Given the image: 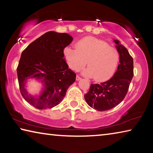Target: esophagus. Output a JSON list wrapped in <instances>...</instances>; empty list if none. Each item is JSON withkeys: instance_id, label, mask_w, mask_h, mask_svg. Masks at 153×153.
<instances>
[{"instance_id": "34e87169", "label": "esophagus", "mask_w": 153, "mask_h": 153, "mask_svg": "<svg viewBox=\"0 0 153 153\" xmlns=\"http://www.w3.org/2000/svg\"><path fill=\"white\" fill-rule=\"evenodd\" d=\"M81 79H82V78H81V77H80L79 76H76V80H77V81H79V80H80Z\"/></svg>"}]
</instances>
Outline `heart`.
<instances>
[{"label":"heart","instance_id":"heart-1","mask_svg":"<svg viewBox=\"0 0 153 153\" xmlns=\"http://www.w3.org/2000/svg\"><path fill=\"white\" fill-rule=\"evenodd\" d=\"M64 56L72 70L78 71L86 65L85 76L94 77L96 81L103 82L115 73L120 55L115 48L105 41L94 37H86L76 43V48H65Z\"/></svg>","mask_w":153,"mask_h":153}]
</instances>
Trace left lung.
<instances>
[{
    "instance_id": "1",
    "label": "left lung",
    "mask_w": 153,
    "mask_h": 153,
    "mask_svg": "<svg viewBox=\"0 0 153 153\" xmlns=\"http://www.w3.org/2000/svg\"><path fill=\"white\" fill-rule=\"evenodd\" d=\"M120 55V65L111 78L100 84H91L84 95L87 104L99 111L109 110L120 104L128 92L134 76L133 59L128 51L118 40H114Z\"/></svg>"
}]
</instances>
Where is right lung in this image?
Returning a JSON list of instances; mask_svg holds the SVG:
<instances>
[{"label":"right lung","mask_w":153,"mask_h":153,"mask_svg":"<svg viewBox=\"0 0 153 153\" xmlns=\"http://www.w3.org/2000/svg\"><path fill=\"white\" fill-rule=\"evenodd\" d=\"M72 40L68 33L50 31L22 52L17 69L20 91L24 99L38 109L59 105L76 81V74L69 69L63 57L64 48ZM30 79H35L42 86L38 94L28 92L27 83Z\"/></svg>","instance_id":"right-lung-1"}]
</instances>
